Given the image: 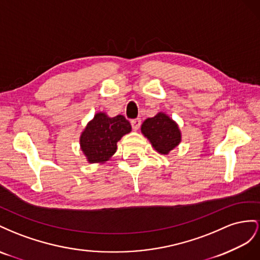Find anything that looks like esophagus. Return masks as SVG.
<instances>
[{"label": "esophagus", "mask_w": 260, "mask_h": 260, "mask_svg": "<svg viewBox=\"0 0 260 260\" xmlns=\"http://www.w3.org/2000/svg\"><path fill=\"white\" fill-rule=\"evenodd\" d=\"M132 124V127L134 131H137L140 127V124H142V121H140V118H135V120H132L131 121Z\"/></svg>", "instance_id": "34e87169"}]
</instances>
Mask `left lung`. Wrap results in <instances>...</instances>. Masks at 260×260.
Listing matches in <instances>:
<instances>
[{
	"label": "left lung",
	"instance_id": "8db88e82",
	"mask_svg": "<svg viewBox=\"0 0 260 260\" xmlns=\"http://www.w3.org/2000/svg\"><path fill=\"white\" fill-rule=\"evenodd\" d=\"M140 131L149 140L153 149L161 154H169L182 142L179 125L165 112L146 118Z\"/></svg>",
	"mask_w": 260,
	"mask_h": 260
}]
</instances>
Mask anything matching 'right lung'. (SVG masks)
<instances>
[{
    "instance_id": "obj_1",
    "label": "right lung",
    "mask_w": 260,
    "mask_h": 260,
    "mask_svg": "<svg viewBox=\"0 0 260 260\" xmlns=\"http://www.w3.org/2000/svg\"><path fill=\"white\" fill-rule=\"evenodd\" d=\"M131 131L132 126L123 115L110 117L106 112H98L81 132L80 149L88 163H105L116 152L118 140Z\"/></svg>"
}]
</instances>
